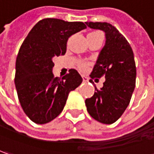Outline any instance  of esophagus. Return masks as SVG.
<instances>
[{
	"label": "esophagus",
	"mask_w": 154,
	"mask_h": 154,
	"mask_svg": "<svg viewBox=\"0 0 154 154\" xmlns=\"http://www.w3.org/2000/svg\"><path fill=\"white\" fill-rule=\"evenodd\" d=\"M82 78H83V81H84V82H88V77L83 76V77H82Z\"/></svg>",
	"instance_id": "obj_1"
}]
</instances>
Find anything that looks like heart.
I'll use <instances>...</instances> for the list:
<instances>
[{
  "instance_id": "b5f03b06",
  "label": "heart",
  "mask_w": 154,
  "mask_h": 154,
  "mask_svg": "<svg viewBox=\"0 0 154 154\" xmlns=\"http://www.w3.org/2000/svg\"><path fill=\"white\" fill-rule=\"evenodd\" d=\"M99 34H102L101 32H90L88 34V36L87 38H90V37H94V36H97V35H99ZM87 64L86 63H84V62H82V61H79L78 63H77V67H78V69L80 70H82V71H84V70H86L87 69Z\"/></svg>"
}]
</instances>
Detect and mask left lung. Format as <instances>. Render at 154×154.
<instances>
[{
  "label": "left lung",
  "instance_id": "obj_1",
  "mask_svg": "<svg viewBox=\"0 0 154 154\" xmlns=\"http://www.w3.org/2000/svg\"><path fill=\"white\" fill-rule=\"evenodd\" d=\"M92 29L105 32V45L90 74L91 78L105 76L103 88L85 100L90 116L104 124L116 122L128 108L135 87L136 66L130 45L122 33L107 22H85ZM90 83L94 84L92 79Z\"/></svg>",
  "mask_w": 154,
  "mask_h": 154
}]
</instances>
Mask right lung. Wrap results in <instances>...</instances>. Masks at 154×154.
<instances>
[{"label": "right lung", "mask_w": 154, "mask_h": 154, "mask_svg": "<svg viewBox=\"0 0 154 154\" xmlns=\"http://www.w3.org/2000/svg\"><path fill=\"white\" fill-rule=\"evenodd\" d=\"M85 28L80 21L47 18L39 20L23 41L14 83L20 105L33 122L45 124L55 119L64 109L69 93L83 82L74 69L62 79L54 77L52 59L64 55L68 38Z\"/></svg>", "instance_id": "add662e5"}]
</instances>
